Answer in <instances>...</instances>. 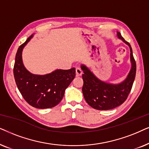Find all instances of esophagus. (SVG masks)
I'll use <instances>...</instances> for the list:
<instances>
[{"label": "esophagus", "mask_w": 149, "mask_h": 149, "mask_svg": "<svg viewBox=\"0 0 149 149\" xmlns=\"http://www.w3.org/2000/svg\"><path fill=\"white\" fill-rule=\"evenodd\" d=\"M76 76H82V71L79 68V67H77L76 69Z\"/></svg>", "instance_id": "esophagus-1"}]
</instances>
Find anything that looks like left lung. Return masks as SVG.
I'll return each instance as SVG.
<instances>
[{
  "label": "left lung",
  "mask_w": 149,
  "mask_h": 149,
  "mask_svg": "<svg viewBox=\"0 0 149 149\" xmlns=\"http://www.w3.org/2000/svg\"><path fill=\"white\" fill-rule=\"evenodd\" d=\"M117 37L128 45L130 49L132 68L123 82L117 84L105 82L97 78L86 65H81V69L84 73L82 74L84 81L83 95L87 104L96 110H111L123 104L132 90L136 77V64L133 56L132 47L130 43L125 40L119 32H117Z\"/></svg>",
  "instance_id": "1"
}]
</instances>
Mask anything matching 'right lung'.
Listing matches in <instances>:
<instances>
[{
	"instance_id": "right-lung-1",
	"label": "right lung",
	"mask_w": 149,
	"mask_h": 149,
	"mask_svg": "<svg viewBox=\"0 0 149 149\" xmlns=\"http://www.w3.org/2000/svg\"><path fill=\"white\" fill-rule=\"evenodd\" d=\"M31 35L17 49L13 74L17 88L28 104L39 109L50 108L58 105L65 89L76 76V69H56L46 75H35L25 68L22 63L23 48L31 40Z\"/></svg>"
}]
</instances>
